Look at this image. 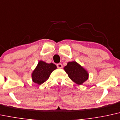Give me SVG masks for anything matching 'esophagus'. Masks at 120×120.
Here are the masks:
<instances>
[{
  "label": "esophagus",
  "mask_w": 120,
  "mask_h": 120,
  "mask_svg": "<svg viewBox=\"0 0 120 120\" xmlns=\"http://www.w3.org/2000/svg\"><path fill=\"white\" fill-rule=\"evenodd\" d=\"M56 66H57V68H59V69L63 68V65H62L61 63H59V64H57V65H56Z\"/></svg>",
  "instance_id": "1"
}]
</instances>
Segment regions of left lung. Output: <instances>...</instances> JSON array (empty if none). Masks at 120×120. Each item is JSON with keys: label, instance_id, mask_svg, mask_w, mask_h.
Instances as JSON below:
<instances>
[{"label": "left lung", "instance_id": "1", "mask_svg": "<svg viewBox=\"0 0 120 120\" xmlns=\"http://www.w3.org/2000/svg\"><path fill=\"white\" fill-rule=\"evenodd\" d=\"M64 69L69 78L79 85L82 84L88 78L87 71L75 61L69 62Z\"/></svg>", "mask_w": 120, "mask_h": 120}]
</instances>
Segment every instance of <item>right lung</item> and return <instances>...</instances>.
I'll use <instances>...</instances> for the list:
<instances>
[{
	"label": "right lung",
	"mask_w": 120,
	"mask_h": 120,
	"mask_svg": "<svg viewBox=\"0 0 120 120\" xmlns=\"http://www.w3.org/2000/svg\"><path fill=\"white\" fill-rule=\"evenodd\" d=\"M56 69V66L53 63L47 64L45 62L40 61L32 75L33 82L40 85L44 83L49 78L52 71Z\"/></svg>",
	"instance_id": "right-lung-1"
}]
</instances>
